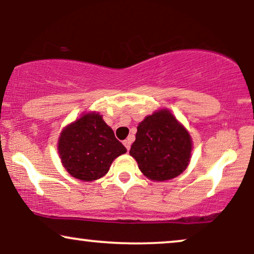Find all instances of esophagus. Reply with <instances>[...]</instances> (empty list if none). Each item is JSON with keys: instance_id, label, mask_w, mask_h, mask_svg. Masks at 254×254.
Returning <instances> with one entry per match:
<instances>
[{"instance_id": "34e87169", "label": "esophagus", "mask_w": 254, "mask_h": 254, "mask_svg": "<svg viewBox=\"0 0 254 254\" xmlns=\"http://www.w3.org/2000/svg\"><path fill=\"white\" fill-rule=\"evenodd\" d=\"M130 143H131V140H130V138H127V140H125V141H124V145H125V147H126L127 151L129 150V149H130Z\"/></svg>"}]
</instances>
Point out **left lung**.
<instances>
[{"mask_svg":"<svg viewBox=\"0 0 254 254\" xmlns=\"http://www.w3.org/2000/svg\"><path fill=\"white\" fill-rule=\"evenodd\" d=\"M129 154L149 179L163 182L178 177L190 162L192 140L168 110L155 112L138 124Z\"/></svg>","mask_w":254,"mask_h":254,"instance_id":"left-lung-1","label":"left lung"}]
</instances>
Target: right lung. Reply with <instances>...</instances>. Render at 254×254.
I'll return each instance as SVG.
<instances>
[{
    "label": "right lung",
    "instance_id": "1",
    "mask_svg": "<svg viewBox=\"0 0 254 254\" xmlns=\"http://www.w3.org/2000/svg\"><path fill=\"white\" fill-rule=\"evenodd\" d=\"M58 149L65 170L83 182L102 178L114 159L127 151L97 113L85 114L65 127Z\"/></svg>",
    "mask_w": 254,
    "mask_h": 254
}]
</instances>
